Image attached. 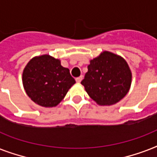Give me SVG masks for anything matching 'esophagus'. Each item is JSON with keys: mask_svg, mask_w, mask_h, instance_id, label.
<instances>
[{"mask_svg": "<svg viewBox=\"0 0 157 157\" xmlns=\"http://www.w3.org/2000/svg\"><path fill=\"white\" fill-rule=\"evenodd\" d=\"M82 78H83V76H79V77H77V78L76 79V81L77 82V83H81V80H82Z\"/></svg>", "mask_w": 157, "mask_h": 157, "instance_id": "34e87169", "label": "esophagus"}]
</instances>
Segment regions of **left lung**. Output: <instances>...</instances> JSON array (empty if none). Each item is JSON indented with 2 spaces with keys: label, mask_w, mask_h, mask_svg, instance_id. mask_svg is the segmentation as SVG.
Listing matches in <instances>:
<instances>
[{
  "label": "left lung",
  "mask_w": 157,
  "mask_h": 157,
  "mask_svg": "<svg viewBox=\"0 0 157 157\" xmlns=\"http://www.w3.org/2000/svg\"><path fill=\"white\" fill-rule=\"evenodd\" d=\"M131 81L132 72L127 62L118 54L103 51L90 61L81 85L98 105L110 106L126 95Z\"/></svg>",
  "instance_id": "left-lung-1"
}]
</instances>
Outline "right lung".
I'll return each instance as SVG.
<instances>
[{
  "label": "right lung",
  "instance_id": "add662e5",
  "mask_svg": "<svg viewBox=\"0 0 157 157\" xmlns=\"http://www.w3.org/2000/svg\"><path fill=\"white\" fill-rule=\"evenodd\" d=\"M22 81L28 97L45 107H56L76 83L69 69L49 54L31 59L23 69Z\"/></svg>",
  "mask_w": 157,
  "mask_h": 157
}]
</instances>
